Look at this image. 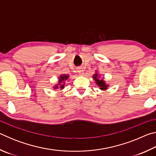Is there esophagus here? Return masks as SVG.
Instances as JSON below:
<instances>
[{
    "label": "esophagus",
    "mask_w": 156,
    "mask_h": 156,
    "mask_svg": "<svg viewBox=\"0 0 156 156\" xmlns=\"http://www.w3.org/2000/svg\"><path fill=\"white\" fill-rule=\"evenodd\" d=\"M78 72L80 76H83L84 75V71L83 69H78Z\"/></svg>",
    "instance_id": "obj_1"
}]
</instances>
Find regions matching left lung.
<instances>
[{"instance_id":"left-lung-1","label":"left lung","mask_w":156,"mask_h":156,"mask_svg":"<svg viewBox=\"0 0 156 156\" xmlns=\"http://www.w3.org/2000/svg\"><path fill=\"white\" fill-rule=\"evenodd\" d=\"M98 75V73L94 74V80H96L97 84L100 87V89H102V90H105V89H107V87H108V85H107V84H105V81L103 80H99V79H98V78H97Z\"/></svg>"}]
</instances>
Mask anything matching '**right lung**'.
Listing matches in <instances>:
<instances>
[{
  "label": "right lung",
  "instance_id": "add662e5",
  "mask_svg": "<svg viewBox=\"0 0 156 156\" xmlns=\"http://www.w3.org/2000/svg\"><path fill=\"white\" fill-rule=\"evenodd\" d=\"M68 77L69 76H66V75H62V76H60V78H59V84H60V83H61V82L62 81H64L65 80H67V79L68 78ZM65 83H63L62 84H61V86H60V89H63L64 88V86H65ZM58 88V85H56V87H55L54 89H57Z\"/></svg>",
  "mask_w": 156,
  "mask_h": 156
}]
</instances>
